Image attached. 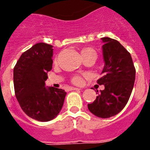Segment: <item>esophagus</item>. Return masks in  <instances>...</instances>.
Wrapping results in <instances>:
<instances>
[{
    "mask_svg": "<svg viewBox=\"0 0 150 150\" xmlns=\"http://www.w3.org/2000/svg\"><path fill=\"white\" fill-rule=\"evenodd\" d=\"M81 89L79 88H76V87H71L70 90H80Z\"/></svg>",
    "mask_w": 150,
    "mask_h": 150,
    "instance_id": "34e87169",
    "label": "esophagus"
}]
</instances>
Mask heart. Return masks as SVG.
<instances>
[{"label": "heart", "instance_id": "b5f03b06", "mask_svg": "<svg viewBox=\"0 0 150 150\" xmlns=\"http://www.w3.org/2000/svg\"><path fill=\"white\" fill-rule=\"evenodd\" d=\"M81 52V55L82 58H84L86 57H88V56L91 55H94L96 56V52L93 49L90 48V47H83L81 50L80 51ZM72 83H75V84H78L81 82V78L78 75H75L73 78H72Z\"/></svg>", "mask_w": 150, "mask_h": 150}]
</instances>
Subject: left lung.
Here are the masks:
<instances>
[{"label": "left lung", "mask_w": 150, "mask_h": 150, "mask_svg": "<svg viewBox=\"0 0 150 150\" xmlns=\"http://www.w3.org/2000/svg\"><path fill=\"white\" fill-rule=\"evenodd\" d=\"M100 39L104 67L97 82L104 85V89L88 104V109L97 117L107 118L119 113L128 102L135 83V69L130 53L119 42L108 37Z\"/></svg>", "instance_id": "8db88e82"}]
</instances>
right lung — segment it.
Listing matches in <instances>:
<instances>
[{
    "label": "right lung",
    "mask_w": 150,
    "mask_h": 150,
    "mask_svg": "<svg viewBox=\"0 0 150 150\" xmlns=\"http://www.w3.org/2000/svg\"><path fill=\"white\" fill-rule=\"evenodd\" d=\"M53 46L38 43L21 55L14 67L15 93L22 110L33 119L47 122L59 114L67 92L46 86L52 68Z\"/></svg>",
    "instance_id": "obj_1"
}]
</instances>
